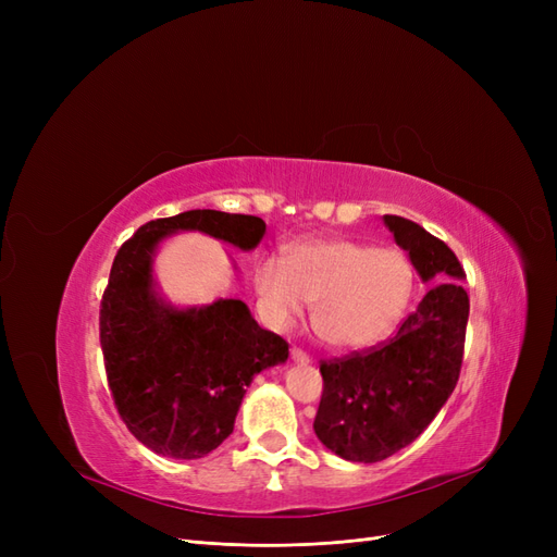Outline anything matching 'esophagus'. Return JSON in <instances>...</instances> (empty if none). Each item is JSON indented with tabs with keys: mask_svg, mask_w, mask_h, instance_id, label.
Returning a JSON list of instances; mask_svg holds the SVG:
<instances>
[{
	"mask_svg": "<svg viewBox=\"0 0 557 557\" xmlns=\"http://www.w3.org/2000/svg\"><path fill=\"white\" fill-rule=\"evenodd\" d=\"M290 358H293L295 362H299V364H309V362H311L309 352H307V350H301V348H297V346H293V348H290Z\"/></svg>",
	"mask_w": 557,
	"mask_h": 557,
	"instance_id": "34e87169",
	"label": "esophagus"
}]
</instances>
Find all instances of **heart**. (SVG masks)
Returning a JSON list of instances; mask_svg holds the SVG:
<instances>
[{"instance_id":"1","label":"heart","mask_w":557,"mask_h":557,"mask_svg":"<svg viewBox=\"0 0 557 557\" xmlns=\"http://www.w3.org/2000/svg\"><path fill=\"white\" fill-rule=\"evenodd\" d=\"M256 288L274 325H288L313 301L315 334L334 348H362L391 332L413 290V267L397 248L320 239L297 244L288 262L267 256Z\"/></svg>"}]
</instances>
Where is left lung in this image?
I'll list each match as a JSON object with an SVG mask.
<instances>
[{
    "label": "left lung",
    "mask_w": 557,
    "mask_h": 557,
    "mask_svg": "<svg viewBox=\"0 0 557 557\" xmlns=\"http://www.w3.org/2000/svg\"><path fill=\"white\" fill-rule=\"evenodd\" d=\"M383 221L416 272L436 285L391 339L320 360L323 395L313 430L339 458L364 465L409 446L440 413L460 379L469 318L455 252L407 218Z\"/></svg>",
    "instance_id": "1"
}]
</instances>
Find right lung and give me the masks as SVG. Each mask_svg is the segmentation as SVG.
Wrapping results in <instances>:
<instances>
[{
    "mask_svg": "<svg viewBox=\"0 0 557 557\" xmlns=\"http://www.w3.org/2000/svg\"><path fill=\"white\" fill-rule=\"evenodd\" d=\"M178 230L207 232L250 250L262 239L264 221L195 209L141 225L113 258L99 305V344L127 430L166 458L197 460L232 434L252 376L288 360V342L262 330L242 299L188 311L162 305L150 256Z\"/></svg>",
    "mask_w": 557,
    "mask_h": 557,
    "instance_id": "right-lung-1",
    "label": "right lung"
}]
</instances>
